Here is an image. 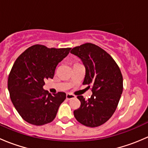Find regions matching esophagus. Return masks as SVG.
Returning <instances> with one entry per match:
<instances>
[{"instance_id": "esophagus-1", "label": "esophagus", "mask_w": 148, "mask_h": 148, "mask_svg": "<svg viewBox=\"0 0 148 148\" xmlns=\"http://www.w3.org/2000/svg\"><path fill=\"white\" fill-rule=\"evenodd\" d=\"M67 99H71L75 98V96L74 95H71V94H66V96Z\"/></svg>"}]
</instances>
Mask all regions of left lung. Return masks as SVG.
<instances>
[{"label": "left lung", "mask_w": 148, "mask_h": 148, "mask_svg": "<svg viewBox=\"0 0 148 148\" xmlns=\"http://www.w3.org/2000/svg\"><path fill=\"white\" fill-rule=\"evenodd\" d=\"M71 53L83 62L86 69L83 84L91 87L93 93L87 100L77 96L81 105L74 111V117L84 126L99 127L112 116L118 105L123 90L120 69L106 51L91 43L74 47Z\"/></svg>", "instance_id": "obj_1"}]
</instances>
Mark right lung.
<instances>
[{
    "label": "right lung",
    "mask_w": 148,
    "mask_h": 148,
    "mask_svg": "<svg viewBox=\"0 0 148 148\" xmlns=\"http://www.w3.org/2000/svg\"><path fill=\"white\" fill-rule=\"evenodd\" d=\"M71 48H48L36 44L16 59L8 75L10 97L21 117L31 125H44L52 122L66 99V93L51 95L43 89L44 80L53 79L58 64Z\"/></svg>",
    "instance_id": "obj_1"
}]
</instances>
